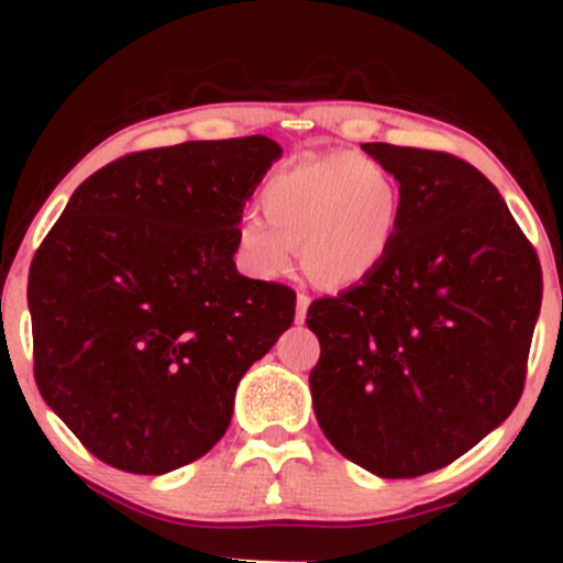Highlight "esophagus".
<instances>
[{
    "label": "esophagus",
    "mask_w": 563,
    "mask_h": 563,
    "mask_svg": "<svg viewBox=\"0 0 563 563\" xmlns=\"http://www.w3.org/2000/svg\"><path fill=\"white\" fill-rule=\"evenodd\" d=\"M309 296L307 294H299V299H296V322H303L307 318V309H309Z\"/></svg>",
    "instance_id": "obj_1"
}]
</instances>
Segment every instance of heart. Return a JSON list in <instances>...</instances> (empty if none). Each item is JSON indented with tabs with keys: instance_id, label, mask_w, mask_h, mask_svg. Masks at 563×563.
Wrapping results in <instances>:
<instances>
[{
	"instance_id": "obj_1",
	"label": "heart",
	"mask_w": 563,
	"mask_h": 563,
	"mask_svg": "<svg viewBox=\"0 0 563 563\" xmlns=\"http://www.w3.org/2000/svg\"><path fill=\"white\" fill-rule=\"evenodd\" d=\"M262 211L238 224V260L254 277H277L296 245L309 277L349 286L389 256L402 219V190L378 161L328 153L280 169L262 190Z\"/></svg>"
}]
</instances>
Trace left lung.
<instances>
[{
	"label": "left lung",
	"instance_id": "left-lung-1",
	"mask_svg": "<svg viewBox=\"0 0 563 563\" xmlns=\"http://www.w3.org/2000/svg\"><path fill=\"white\" fill-rule=\"evenodd\" d=\"M402 219L354 288L309 303L322 434L352 463L412 479L450 466L510 416L542 301L534 245L497 187L444 151L365 142Z\"/></svg>",
	"mask_w": 563,
	"mask_h": 563
}]
</instances>
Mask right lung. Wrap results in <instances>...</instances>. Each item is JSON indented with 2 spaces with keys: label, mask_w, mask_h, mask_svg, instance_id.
Wrapping results in <instances>:
<instances>
[{
  "label": "right lung",
  "mask_w": 563,
  "mask_h": 563,
  "mask_svg": "<svg viewBox=\"0 0 563 563\" xmlns=\"http://www.w3.org/2000/svg\"><path fill=\"white\" fill-rule=\"evenodd\" d=\"M280 153L264 134L129 153L76 187L36 249V386L108 466L156 476L206 455L238 380L294 322V288L232 262Z\"/></svg>",
  "instance_id": "1"
}]
</instances>
